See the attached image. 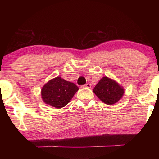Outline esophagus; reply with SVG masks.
<instances>
[{
  "instance_id": "esophagus-1",
  "label": "esophagus",
  "mask_w": 159,
  "mask_h": 159,
  "mask_svg": "<svg viewBox=\"0 0 159 159\" xmlns=\"http://www.w3.org/2000/svg\"><path fill=\"white\" fill-rule=\"evenodd\" d=\"M81 87H82V88H91V84H90V83H86V84L82 85Z\"/></svg>"
}]
</instances>
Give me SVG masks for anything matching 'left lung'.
Segmentation results:
<instances>
[{"mask_svg": "<svg viewBox=\"0 0 159 159\" xmlns=\"http://www.w3.org/2000/svg\"><path fill=\"white\" fill-rule=\"evenodd\" d=\"M93 92L100 100L111 105L122 98L124 90L115 80L103 77L94 88Z\"/></svg>", "mask_w": 159, "mask_h": 159, "instance_id": "8db88e82", "label": "left lung"}]
</instances>
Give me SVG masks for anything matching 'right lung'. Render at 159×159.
Wrapping results in <instances>:
<instances>
[{"instance_id": "1", "label": "right lung", "mask_w": 159, "mask_h": 159, "mask_svg": "<svg viewBox=\"0 0 159 159\" xmlns=\"http://www.w3.org/2000/svg\"><path fill=\"white\" fill-rule=\"evenodd\" d=\"M78 90L79 87L74 83L56 77L43 87L41 96L45 104L60 109L69 103Z\"/></svg>"}]
</instances>
